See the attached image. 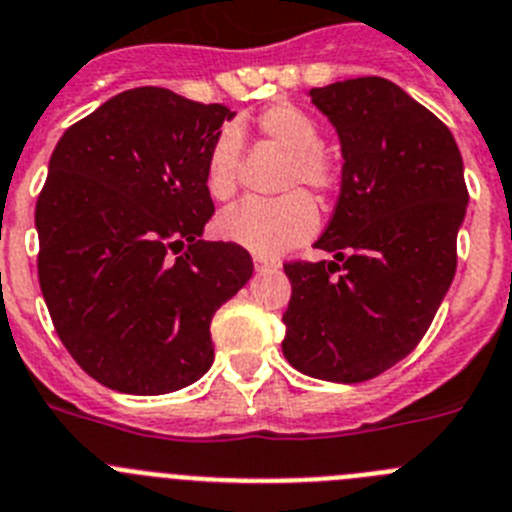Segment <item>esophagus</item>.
<instances>
[{
	"instance_id": "1",
	"label": "esophagus",
	"mask_w": 512,
	"mask_h": 512,
	"mask_svg": "<svg viewBox=\"0 0 512 512\" xmlns=\"http://www.w3.org/2000/svg\"><path fill=\"white\" fill-rule=\"evenodd\" d=\"M252 262H255V270L262 273V270H275L280 265L275 257H265V255H252Z\"/></svg>"
}]
</instances>
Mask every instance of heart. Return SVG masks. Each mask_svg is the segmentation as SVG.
<instances>
[{"instance_id":"b5f03b06","label":"heart","mask_w":512,"mask_h":512,"mask_svg":"<svg viewBox=\"0 0 512 512\" xmlns=\"http://www.w3.org/2000/svg\"><path fill=\"white\" fill-rule=\"evenodd\" d=\"M262 140L273 142L288 160L280 173L278 199H250L224 211L216 229L227 242L245 247L252 255L275 257L290 247L301 245L316 232L319 214L316 201H329L342 186V165L321 145V127L308 112L296 104L278 101L255 117ZM239 155L242 137L234 127H224L211 142L204 163L206 191L214 201L234 199L239 186ZM306 187L307 194L300 188Z\"/></svg>"}]
</instances>
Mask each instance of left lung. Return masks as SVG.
Segmentation results:
<instances>
[{"instance_id":"8db88e82","label":"left lung","mask_w":512,"mask_h":512,"mask_svg":"<svg viewBox=\"0 0 512 512\" xmlns=\"http://www.w3.org/2000/svg\"><path fill=\"white\" fill-rule=\"evenodd\" d=\"M311 99L342 140V191L313 245L334 260L283 265V354L303 375L365 382L418 347L457 273L462 155L449 127L388 78H347Z\"/></svg>"}]
</instances>
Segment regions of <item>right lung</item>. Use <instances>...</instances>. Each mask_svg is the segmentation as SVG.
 Wrapping results in <instances>:
<instances>
[{
	"instance_id": "1",
	"label": "right lung",
	"mask_w": 512,
	"mask_h": 512,
	"mask_svg": "<svg viewBox=\"0 0 512 512\" xmlns=\"http://www.w3.org/2000/svg\"><path fill=\"white\" fill-rule=\"evenodd\" d=\"M234 112L140 86L71 124L35 204L50 319L86 375L163 395L214 362L209 326L252 275L234 242H204L211 142Z\"/></svg>"
}]
</instances>
